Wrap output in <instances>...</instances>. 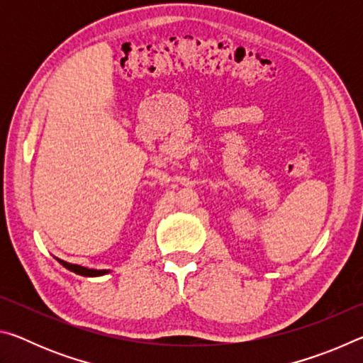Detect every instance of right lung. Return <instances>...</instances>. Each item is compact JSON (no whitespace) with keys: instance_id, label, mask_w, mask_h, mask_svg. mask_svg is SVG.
Masks as SVG:
<instances>
[{"instance_id":"1","label":"right lung","mask_w":363,"mask_h":363,"mask_svg":"<svg viewBox=\"0 0 363 363\" xmlns=\"http://www.w3.org/2000/svg\"><path fill=\"white\" fill-rule=\"evenodd\" d=\"M60 264H62V266L65 267V269H69V270H72V272H75V274H78V275H83V277H99V275H104V274H108L110 270H106V269H102V270H97V269H88V267H83V266H78V264H70V262H65V261H62V259H57Z\"/></svg>"}]
</instances>
